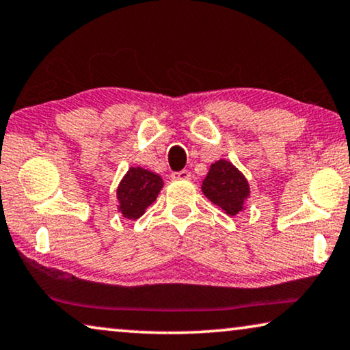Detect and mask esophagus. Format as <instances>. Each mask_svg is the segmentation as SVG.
<instances>
[{
    "label": "esophagus",
    "mask_w": 350,
    "mask_h": 350,
    "mask_svg": "<svg viewBox=\"0 0 350 350\" xmlns=\"http://www.w3.org/2000/svg\"><path fill=\"white\" fill-rule=\"evenodd\" d=\"M172 180H189L191 178V172L187 170H180V172H174L170 175Z\"/></svg>",
    "instance_id": "34e87169"
}]
</instances>
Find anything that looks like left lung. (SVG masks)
I'll return each mask as SVG.
<instances>
[{
    "instance_id": "8db88e82",
    "label": "left lung",
    "mask_w": 350,
    "mask_h": 350,
    "mask_svg": "<svg viewBox=\"0 0 350 350\" xmlns=\"http://www.w3.org/2000/svg\"><path fill=\"white\" fill-rule=\"evenodd\" d=\"M202 191L213 204L221 206L227 215L235 216L243 210L245 200L250 197V185L237 167L229 161H216L211 164Z\"/></svg>"
}]
</instances>
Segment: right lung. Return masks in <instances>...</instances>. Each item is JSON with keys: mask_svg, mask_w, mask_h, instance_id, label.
Segmentation results:
<instances>
[{"mask_svg": "<svg viewBox=\"0 0 350 350\" xmlns=\"http://www.w3.org/2000/svg\"><path fill=\"white\" fill-rule=\"evenodd\" d=\"M163 185L164 181L158 174L142 167H131L116 189L121 215L128 219H139L146 206L156 200Z\"/></svg>", "mask_w": 350, "mask_h": 350, "instance_id": "1", "label": "right lung"}]
</instances>
